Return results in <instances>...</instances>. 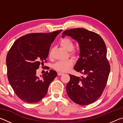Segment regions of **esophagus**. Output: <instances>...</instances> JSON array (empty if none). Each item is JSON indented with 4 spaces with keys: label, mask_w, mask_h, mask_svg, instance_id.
I'll return each instance as SVG.
<instances>
[{
    "label": "esophagus",
    "mask_w": 123,
    "mask_h": 123,
    "mask_svg": "<svg viewBox=\"0 0 123 123\" xmlns=\"http://www.w3.org/2000/svg\"><path fill=\"white\" fill-rule=\"evenodd\" d=\"M57 74H58V75H61L63 74V73L61 72H58Z\"/></svg>",
    "instance_id": "esophagus-1"
}]
</instances>
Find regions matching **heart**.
Here are the masks:
<instances>
[{
	"mask_svg": "<svg viewBox=\"0 0 123 123\" xmlns=\"http://www.w3.org/2000/svg\"><path fill=\"white\" fill-rule=\"evenodd\" d=\"M60 44L67 50L70 51L74 47V43L69 38H64L60 42ZM74 61L73 59H69L65 60H62L54 64L53 67L54 69L60 72H66L69 69L73 66Z\"/></svg>",
	"mask_w": 123,
	"mask_h": 123,
	"instance_id": "obj_1",
	"label": "heart"
}]
</instances>
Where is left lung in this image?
I'll list each match as a JSON object with an SVG mask.
<instances>
[{"label": "left lung", "instance_id": "8db88e82", "mask_svg": "<svg viewBox=\"0 0 123 123\" xmlns=\"http://www.w3.org/2000/svg\"><path fill=\"white\" fill-rule=\"evenodd\" d=\"M65 36H70L78 42L80 57L74 69L86 75L80 78L69 74L67 92L74 103L89 105L99 98L107 84L110 65L106 57V47L99 35L85 29L66 30L62 37Z\"/></svg>", "mask_w": 123, "mask_h": 123}]
</instances>
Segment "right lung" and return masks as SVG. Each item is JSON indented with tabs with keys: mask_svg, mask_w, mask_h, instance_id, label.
Wrapping results in <instances>:
<instances>
[{
	"mask_svg": "<svg viewBox=\"0 0 123 123\" xmlns=\"http://www.w3.org/2000/svg\"><path fill=\"white\" fill-rule=\"evenodd\" d=\"M62 31L25 35L17 39L10 48L6 56L7 78L22 100L35 103L47 94L57 72L47 71L39 78L36 70L46 62L51 43Z\"/></svg>",
	"mask_w": 123,
	"mask_h": 123,
	"instance_id": "right-lung-1",
	"label": "right lung"
}]
</instances>
